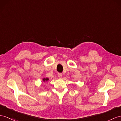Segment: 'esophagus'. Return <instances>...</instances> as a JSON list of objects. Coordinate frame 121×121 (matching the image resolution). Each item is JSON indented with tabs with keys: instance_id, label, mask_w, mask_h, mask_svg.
<instances>
[{
	"instance_id": "1",
	"label": "esophagus",
	"mask_w": 121,
	"mask_h": 121,
	"mask_svg": "<svg viewBox=\"0 0 121 121\" xmlns=\"http://www.w3.org/2000/svg\"><path fill=\"white\" fill-rule=\"evenodd\" d=\"M57 76L59 78H61V77H62V74L60 73H58L57 74Z\"/></svg>"
}]
</instances>
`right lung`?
<instances>
[{
	"mask_svg": "<svg viewBox=\"0 0 121 121\" xmlns=\"http://www.w3.org/2000/svg\"><path fill=\"white\" fill-rule=\"evenodd\" d=\"M48 80H49V78H44L43 79V82H46V81H47Z\"/></svg>",
	"mask_w": 121,
	"mask_h": 121,
	"instance_id": "1",
	"label": "right lung"
}]
</instances>
